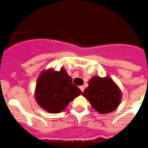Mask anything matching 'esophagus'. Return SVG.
<instances>
[{
  "instance_id": "obj_1",
  "label": "esophagus",
  "mask_w": 148,
  "mask_h": 148,
  "mask_svg": "<svg viewBox=\"0 0 148 148\" xmlns=\"http://www.w3.org/2000/svg\"><path fill=\"white\" fill-rule=\"evenodd\" d=\"M79 88L81 89V91H82V92H84V86H80V87H79Z\"/></svg>"
}]
</instances>
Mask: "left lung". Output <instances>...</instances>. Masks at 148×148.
Wrapping results in <instances>:
<instances>
[{
  "label": "left lung",
  "instance_id": "obj_1",
  "mask_svg": "<svg viewBox=\"0 0 148 148\" xmlns=\"http://www.w3.org/2000/svg\"><path fill=\"white\" fill-rule=\"evenodd\" d=\"M83 96L97 112L106 114L116 109L121 101L122 94L119 87L109 77L95 76L90 79Z\"/></svg>",
  "mask_w": 148,
  "mask_h": 148
}]
</instances>
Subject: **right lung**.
<instances>
[{
  "instance_id": "1",
  "label": "right lung",
  "mask_w": 148,
  "mask_h": 148,
  "mask_svg": "<svg viewBox=\"0 0 148 148\" xmlns=\"http://www.w3.org/2000/svg\"><path fill=\"white\" fill-rule=\"evenodd\" d=\"M78 87L64 67L59 71H43L37 80L35 98L39 106L50 113H59L70 102L82 95Z\"/></svg>"
}]
</instances>
